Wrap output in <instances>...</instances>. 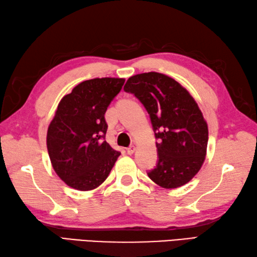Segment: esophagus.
I'll return each instance as SVG.
<instances>
[{"instance_id":"1","label":"esophagus","mask_w":257,"mask_h":257,"mask_svg":"<svg viewBox=\"0 0 257 257\" xmlns=\"http://www.w3.org/2000/svg\"><path fill=\"white\" fill-rule=\"evenodd\" d=\"M134 151H135V146H130V148H127V150H126L128 155H132L134 153Z\"/></svg>"}]
</instances>
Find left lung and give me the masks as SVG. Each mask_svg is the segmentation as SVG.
Listing matches in <instances>:
<instances>
[{"label": "left lung", "instance_id": "1", "mask_svg": "<svg viewBox=\"0 0 257 257\" xmlns=\"http://www.w3.org/2000/svg\"><path fill=\"white\" fill-rule=\"evenodd\" d=\"M124 91L132 93L150 114L159 160L148 172L164 188L183 186L201 170L206 156L207 123L186 88L158 72L131 76Z\"/></svg>", "mask_w": 257, "mask_h": 257}]
</instances>
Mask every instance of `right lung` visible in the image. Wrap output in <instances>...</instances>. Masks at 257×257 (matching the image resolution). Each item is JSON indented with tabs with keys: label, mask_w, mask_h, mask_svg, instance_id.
<instances>
[{
	"label": "right lung",
	"mask_w": 257,
	"mask_h": 257,
	"mask_svg": "<svg viewBox=\"0 0 257 257\" xmlns=\"http://www.w3.org/2000/svg\"><path fill=\"white\" fill-rule=\"evenodd\" d=\"M124 78L102 77L80 83L61 99L46 135L52 166L65 184L91 191L107 179L121 153L105 139V112Z\"/></svg>",
	"instance_id": "add662e5"
}]
</instances>
